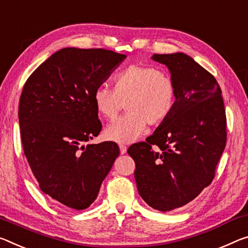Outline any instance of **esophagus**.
Here are the masks:
<instances>
[{"label": "esophagus", "instance_id": "obj_1", "mask_svg": "<svg viewBox=\"0 0 248 248\" xmlns=\"http://www.w3.org/2000/svg\"><path fill=\"white\" fill-rule=\"evenodd\" d=\"M119 148H120L121 155H124V153L127 152V147H125L124 144H119Z\"/></svg>", "mask_w": 248, "mask_h": 248}]
</instances>
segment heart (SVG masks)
Instances as JSON below:
<instances>
[{"label":"heart","instance_id":"1","mask_svg":"<svg viewBox=\"0 0 248 248\" xmlns=\"http://www.w3.org/2000/svg\"><path fill=\"white\" fill-rule=\"evenodd\" d=\"M93 103L107 119L116 118L125 105L128 113L110 124L105 137L116 142H131L143 135L148 124H160L171 115L176 103V86L168 73L135 64L117 75L115 88L98 86Z\"/></svg>","mask_w":248,"mask_h":248}]
</instances>
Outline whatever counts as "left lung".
<instances>
[{
    "instance_id": "left-lung-1",
    "label": "left lung",
    "mask_w": 248,
    "mask_h": 248,
    "mask_svg": "<svg viewBox=\"0 0 248 248\" xmlns=\"http://www.w3.org/2000/svg\"><path fill=\"white\" fill-rule=\"evenodd\" d=\"M151 58L170 70L176 103L153 135L128 153L141 198L168 212L191 202L213 181L226 144V116L217 81L193 58L183 53Z\"/></svg>"
}]
</instances>
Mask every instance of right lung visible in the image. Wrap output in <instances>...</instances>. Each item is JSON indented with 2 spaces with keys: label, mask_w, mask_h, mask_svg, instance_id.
<instances>
[{
  "label": "right lung",
  "mask_w": 248,
  "mask_h": 248,
  "mask_svg": "<svg viewBox=\"0 0 248 248\" xmlns=\"http://www.w3.org/2000/svg\"><path fill=\"white\" fill-rule=\"evenodd\" d=\"M125 57L66 47L39 65L23 87L18 121L27 162L39 188L69 209L90 206L119 155L112 141L85 143L101 130L93 92Z\"/></svg>",
  "instance_id": "add662e5"
}]
</instances>
